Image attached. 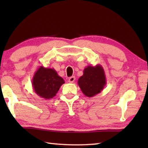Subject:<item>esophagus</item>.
Segmentation results:
<instances>
[{"label": "esophagus", "mask_w": 148, "mask_h": 148, "mask_svg": "<svg viewBox=\"0 0 148 148\" xmlns=\"http://www.w3.org/2000/svg\"><path fill=\"white\" fill-rule=\"evenodd\" d=\"M75 79H76V78H75V77L74 76H72L71 77H69V83H73V82L75 81Z\"/></svg>", "instance_id": "esophagus-1"}]
</instances>
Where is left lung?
<instances>
[{
  "label": "left lung",
  "instance_id": "obj_1",
  "mask_svg": "<svg viewBox=\"0 0 148 148\" xmlns=\"http://www.w3.org/2000/svg\"><path fill=\"white\" fill-rule=\"evenodd\" d=\"M77 84L87 97H92L100 93L106 85L104 69L101 64L86 66L83 75L78 79Z\"/></svg>",
  "mask_w": 148,
  "mask_h": 148
}]
</instances>
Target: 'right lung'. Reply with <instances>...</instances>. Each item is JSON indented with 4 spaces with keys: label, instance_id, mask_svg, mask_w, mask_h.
Listing matches in <instances>:
<instances>
[{
    "label": "right lung",
    "instance_id": "1",
    "mask_svg": "<svg viewBox=\"0 0 148 148\" xmlns=\"http://www.w3.org/2000/svg\"><path fill=\"white\" fill-rule=\"evenodd\" d=\"M64 84L56 70L40 66L32 77V86L35 93L42 98L50 99L56 96L60 87Z\"/></svg>",
    "mask_w": 148,
    "mask_h": 148
}]
</instances>
